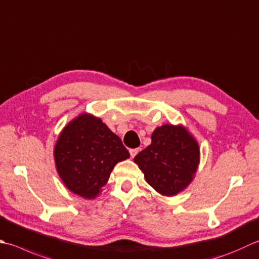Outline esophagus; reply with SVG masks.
Wrapping results in <instances>:
<instances>
[{
  "label": "esophagus",
  "instance_id": "esophagus-1",
  "mask_svg": "<svg viewBox=\"0 0 259 259\" xmlns=\"http://www.w3.org/2000/svg\"><path fill=\"white\" fill-rule=\"evenodd\" d=\"M129 153H130V156L133 157V158H134V157H135L137 154L139 153V148H134V149H130V150H129Z\"/></svg>",
  "mask_w": 259,
  "mask_h": 259
}]
</instances>
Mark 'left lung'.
Returning <instances> with one entry per match:
<instances>
[{
	"label": "left lung",
	"mask_w": 259,
	"mask_h": 259,
	"mask_svg": "<svg viewBox=\"0 0 259 259\" xmlns=\"http://www.w3.org/2000/svg\"><path fill=\"white\" fill-rule=\"evenodd\" d=\"M146 182L165 196L184 191L194 179L200 148L185 126L164 124L154 130L151 144L135 157Z\"/></svg>",
	"instance_id": "8db88e82"
}]
</instances>
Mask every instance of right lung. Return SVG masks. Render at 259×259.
<instances>
[{"instance_id": "obj_1", "label": "right lung", "mask_w": 259, "mask_h": 259, "mask_svg": "<svg viewBox=\"0 0 259 259\" xmlns=\"http://www.w3.org/2000/svg\"><path fill=\"white\" fill-rule=\"evenodd\" d=\"M54 157L65 186L74 194L90 200L100 194L114 166L130 155L102 120L82 113L60 133Z\"/></svg>"}]
</instances>
